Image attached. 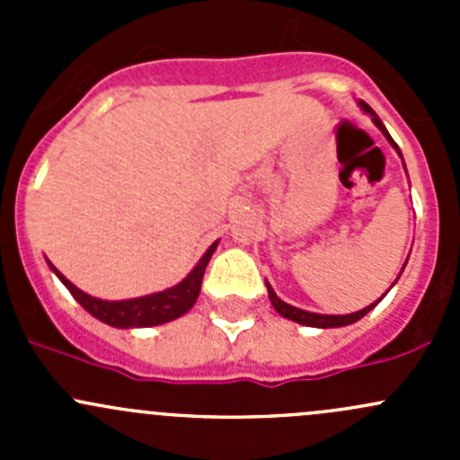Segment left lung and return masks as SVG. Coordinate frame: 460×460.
<instances>
[{
  "label": "left lung",
  "instance_id": "left-lung-1",
  "mask_svg": "<svg viewBox=\"0 0 460 460\" xmlns=\"http://www.w3.org/2000/svg\"><path fill=\"white\" fill-rule=\"evenodd\" d=\"M360 106H363V109L367 111V113H372V119H374V124H376V127H378L380 131L385 133V137H387V140L394 144V148H396V151H398L396 142L392 140V136H389V133H387V128L383 127V122H380V119H378V115H376L374 111L369 109L367 104H365V102H360ZM398 153H401V151H398ZM267 291H269V300H271L273 309H276V312L280 314V316H285V318L294 320V323L307 324V327H323V329H327V327H342V324H351V323H356V320H360V318H363L365 314H367V312H372V309L376 307V305H378V300H380V298H378V300H376L374 305H369V307L360 309V312H356V314H347V316H323V314L303 312V309H298V307H291V305L282 303V300L278 298V296H276V291H273L271 287H269V282H267Z\"/></svg>",
  "mask_w": 460,
  "mask_h": 460
}]
</instances>
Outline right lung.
I'll use <instances>...</instances> for the list:
<instances>
[{
    "instance_id": "1",
    "label": "right lung",
    "mask_w": 460,
    "mask_h": 460,
    "mask_svg": "<svg viewBox=\"0 0 460 460\" xmlns=\"http://www.w3.org/2000/svg\"><path fill=\"white\" fill-rule=\"evenodd\" d=\"M217 243H213L211 247L207 249L200 262L196 264L191 273L184 278L180 285L171 287V289L160 291V294H151L144 296V298H136V300H119V303H109V300H100L93 298V296L84 294V291L77 289L71 280L62 276L58 269L50 264L55 273H58L59 280L66 285V289L71 291L73 298L86 309L91 316H95L97 320L106 324H113V327H151V324H162L169 323V320L182 316L187 314L189 309L196 305L198 294H200L202 287V278H204V269H207L208 260H211L213 252H216Z\"/></svg>"
}]
</instances>
